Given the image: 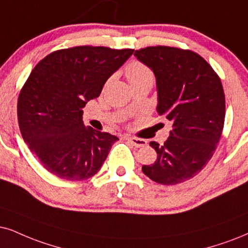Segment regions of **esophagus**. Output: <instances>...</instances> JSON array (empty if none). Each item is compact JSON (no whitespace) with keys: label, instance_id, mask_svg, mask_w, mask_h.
Here are the masks:
<instances>
[{"label":"esophagus","instance_id":"esophagus-1","mask_svg":"<svg viewBox=\"0 0 248 248\" xmlns=\"http://www.w3.org/2000/svg\"><path fill=\"white\" fill-rule=\"evenodd\" d=\"M127 140H128V142H130L134 146H136V147H143V146H145L147 143L145 140L139 139V137H127Z\"/></svg>","mask_w":248,"mask_h":248}]
</instances>
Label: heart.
Instances as JSON below:
<instances>
[{
	"label": "heart",
	"instance_id": "obj_1",
	"mask_svg": "<svg viewBox=\"0 0 248 248\" xmlns=\"http://www.w3.org/2000/svg\"><path fill=\"white\" fill-rule=\"evenodd\" d=\"M126 77L131 86L140 82H153V72L140 61H133L126 66Z\"/></svg>",
	"mask_w": 248,
	"mask_h": 248
}]
</instances>
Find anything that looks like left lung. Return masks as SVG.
<instances>
[{
	"label": "left lung",
	"instance_id": "obj_1",
	"mask_svg": "<svg viewBox=\"0 0 248 248\" xmlns=\"http://www.w3.org/2000/svg\"><path fill=\"white\" fill-rule=\"evenodd\" d=\"M155 75L156 111L171 122L167 140L155 150V164L142 167L156 183L174 186L196 176L214 155L224 126L225 98L221 79L196 52L174 46L135 51Z\"/></svg>",
	"mask_w": 248,
	"mask_h": 248
}]
</instances>
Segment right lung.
<instances>
[{"mask_svg":"<svg viewBox=\"0 0 248 248\" xmlns=\"http://www.w3.org/2000/svg\"><path fill=\"white\" fill-rule=\"evenodd\" d=\"M133 49L81 46L51 52L31 72L18 97L21 136L46 170L67 181L93 176L117 136L86 127L82 108Z\"/></svg>","mask_w":248,"mask_h":248,"instance_id":"obj_1","label":"right lung"}]
</instances>
